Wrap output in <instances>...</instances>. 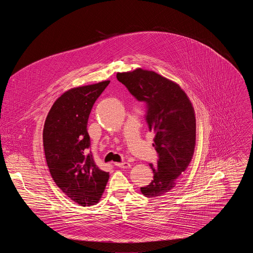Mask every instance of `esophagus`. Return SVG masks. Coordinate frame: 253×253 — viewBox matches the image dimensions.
I'll return each mask as SVG.
<instances>
[{
  "mask_svg": "<svg viewBox=\"0 0 253 253\" xmlns=\"http://www.w3.org/2000/svg\"><path fill=\"white\" fill-rule=\"evenodd\" d=\"M114 165L117 166V167H120V168H130L131 167V164L128 163V162H121V163L115 162Z\"/></svg>",
  "mask_w": 253,
  "mask_h": 253,
  "instance_id": "obj_1",
  "label": "esophagus"
}]
</instances>
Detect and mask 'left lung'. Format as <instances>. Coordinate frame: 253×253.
Instances as JSON below:
<instances>
[{"label": "left lung", "mask_w": 253, "mask_h": 253, "mask_svg": "<svg viewBox=\"0 0 253 253\" xmlns=\"http://www.w3.org/2000/svg\"><path fill=\"white\" fill-rule=\"evenodd\" d=\"M116 77L138 101L146 103L145 120L155 134L157 165L150 163L153 180L141 192L149 198L164 195L176 185L194 153L196 122L191 102L176 83L153 71L136 69Z\"/></svg>", "instance_id": "left-lung-1"}]
</instances>
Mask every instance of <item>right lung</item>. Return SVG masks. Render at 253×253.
Returning <instances> with one entry per match:
<instances>
[{"mask_svg": "<svg viewBox=\"0 0 253 253\" xmlns=\"http://www.w3.org/2000/svg\"><path fill=\"white\" fill-rule=\"evenodd\" d=\"M110 81L73 88L59 97L46 118L43 143L57 186L82 206L96 204L109 179L95 164L87 131L94 103Z\"/></svg>", "mask_w": 253, "mask_h": 253, "instance_id": "1", "label": "right lung"}]
</instances>
